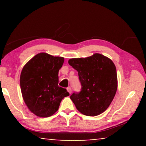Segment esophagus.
<instances>
[{
  "mask_svg": "<svg viewBox=\"0 0 146 146\" xmlns=\"http://www.w3.org/2000/svg\"><path fill=\"white\" fill-rule=\"evenodd\" d=\"M67 90H68V92L70 93V94H71V92H72V91H71V88L70 87H68V88H67Z\"/></svg>",
  "mask_w": 146,
  "mask_h": 146,
  "instance_id": "obj_1",
  "label": "esophagus"
}]
</instances>
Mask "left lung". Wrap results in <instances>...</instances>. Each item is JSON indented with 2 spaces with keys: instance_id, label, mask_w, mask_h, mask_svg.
I'll list each match as a JSON object with an SVG mask.
<instances>
[{
  "instance_id": "left-lung-1",
  "label": "left lung",
  "mask_w": 146,
  "mask_h": 146,
  "mask_svg": "<svg viewBox=\"0 0 146 146\" xmlns=\"http://www.w3.org/2000/svg\"><path fill=\"white\" fill-rule=\"evenodd\" d=\"M70 66L78 71L81 91L70 96L83 115L94 117L107 110L117 90V70L107 56L95 53L86 58H71Z\"/></svg>"
}]
</instances>
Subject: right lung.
<instances>
[{
  "instance_id": "obj_1",
  "label": "right lung",
  "mask_w": 146,
  "mask_h": 146,
  "mask_svg": "<svg viewBox=\"0 0 146 146\" xmlns=\"http://www.w3.org/2000/svg\"><path fill=\"white\" fill-rule=\"evenodd\" d=\"M64 58L40 53L23 68L20 85L24 102L31 111L40 117H48L57 111L60 102L70 95L58 86V71Z\"/></svg>"
}]
</instances>
